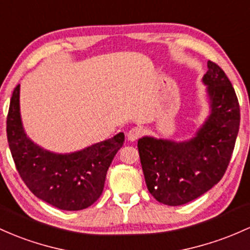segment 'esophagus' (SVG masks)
I'll return each instance as SVG.
<instances>
[{
    "mask_svg": "<svg viewBox=\"0 0 250 250\" xmlns=\"http://www.w3.org/2000/svg\"><path fill=\"white\" fill-rule=\"evenodd\" d=\"M142 134V129L140 127H133L131 129L128 130L127 138L129 141H136Z\"/></svg>",
    "mask_w": 250,
    "mask_h": 250,
    "instance_id": "1",
    "label": "esophagus"
}]
</instances>
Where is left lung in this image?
<instances>
[{
	"label": "left lung",
	"instance_id": "left-lung-1",
	"mask_svg": "<svg viewBox=\"0 0 250 250\" xmlns=\"http://www.w3.org/2000/svg\"><path fill=\"white\" fill-rule=\"evenodd\" d=\"M203 82L211 114L193 139L177 144L145 136L138 141L148 191L171 207L186 204L215 186L226 173L236 142L240 104L229 78L209 60Z\"/></svg>",
	"mask_w": 250,
	"mask_h": 250
}]
</instances>
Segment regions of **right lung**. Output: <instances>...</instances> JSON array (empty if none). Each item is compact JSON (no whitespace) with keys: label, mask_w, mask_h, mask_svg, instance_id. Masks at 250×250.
<instances>
[{"label":"right lung","mask_w":250,"mask_h":250,"mask_svg":"<svg viewBox=\"0 0 250 250\" xmlns=\"http://www.w3.org/2000/svg\"><path fill=\"white\" fill-rule=\"evenodd\" d=\"M19 98L20 85H16L7 116V139L21 179L38 198L60 210L89 208L102 194L106 172L122 147L125 134L71 154H54L26 136Z\"/></svg>","instance_id":"obj_1"}]
</instances>
